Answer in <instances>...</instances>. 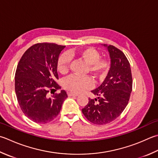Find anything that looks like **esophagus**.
<instances>
[{
	"instance_id": "obj_1",
	"label": "esophagus",
	"mask_w": 158,
	"mask_h": 158,
	"mask_svg": "<svg viewBox=\"0 0 158 158\" xmlns=\"http://www.w3.org/2000/svg\"><path fill=\"white\" fill-rule=\"evenodd\" d=\"M68 95L69 96V97H77L78 94H75V93H73V92H68Z\"/></svg>"
}]
</instances>
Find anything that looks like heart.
Returning <instances> with one entry per match:
<instances>
[{
  "mask_svg": "<svg viewBox=\"0 0 158 158\" xmlns=\"http://www.w3.org/2000/svg\"><path fill=\"white\" fill-rule=\"evenodd\" d=\"M77 57L88 65V70L96 78L102 79L106 75L109 64L106 60H101L99 52L93 48H85L77 51L64 53L59 57L57 69L61 75H66L69 71L71 57ZM62 85L67 90L80 93L93 86V81L89 77L71 75L63 80Z\"/></svg>",
  "mask_w": 158,
  "mask_h": 158,
  "instance_id": "b5f03b06",
  "label": "heart"
}]
</instances>
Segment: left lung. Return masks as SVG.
<instances>
[{"label": "left lung", "mask_w": 158, "mask_h": 158, "mask_svg": "<svg viewBox=\"0 0 158 158\" xmlns=\"http://www.w3.org/2000/svg\"><path fill=\"white\" fill-rule=\"evenodd\" d=\"M103 46L110 54V70L99 87L91 91L98 97L89 98L82 109L85 118L97 125L107 124L118 118L127 106L132 91L131 67L125 54L112 45Z\"/></svg>", "instance_id": "1"}]
</instances>
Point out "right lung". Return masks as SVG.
Here are the masks:
<instances>
[{"instance_id":"add662e5","label":"right lung","mask_w":158,"mask_h":158,"mask_svg":"<svg viewBox=\"0 0 158 158\" xmlns=\"http://www.w3.org/2000/svg\"><path fill=\"white\" fill-rule=\"evenodd\" d=\"M65 46L38 43L28 48L18 64L15 75V91L18 102L27 118L37 123H47L60 112L68 97L65 90L52 94L49 90L60 89L57 64Z\"/></svg>"}]
</instances>
